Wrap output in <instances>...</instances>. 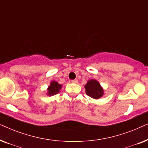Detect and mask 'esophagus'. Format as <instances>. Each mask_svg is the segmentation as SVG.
I'll return each instance as SVG.
<instances>
[{"instance_id":"esophagus-1","label":"esophagus","mask_w":148,"mask_h":148,"mask_svg":"<svg viewBox=\"0 0 148 148\" xmlns=\"http://www.w3.org/2000/svg\"><path fill=\"white\" fill-rule=\"evenodd\" d=\"M72 83H73V84H77V83H78V81H77V79H74V80H72Z\"/></svg>"}]
</instances>
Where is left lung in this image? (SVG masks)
I'll return each instance as SVG.
<instances>
[{
  "label": "left lung",
  "mask_w": 148,
  "mask_h": 148,
  "mask_svg": "<svg viewBox=\"0 0 148 148\" xmlns=\"http://www.w3.org/2000/svg\"><path fill=\"white\" fill-rule=\"evenodd\" d=\"M86 94L93 99H100L104 96V90L98 81L92 79L88 81L84 86Z\"/></svg>",
  "instance_id": "left-lung-1"
}]
</instances>
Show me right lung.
<instances>
[{"label":"right lung","instance_id":"add662e5","mask_svg":"<svg viewBox=\"0 0 148 148\" xmlns=\"http://www.w3.org/2000/svg\"><path fill=\"white\" fill-rule=\"evenodd\" d=\"M62 87V84H58L56 81H52V82H50V84L48 87L46 94L49 96H54V95L57 94L60 92Z\"/></svg>","mask_w":148,"mask_h":148}]
</instances>
